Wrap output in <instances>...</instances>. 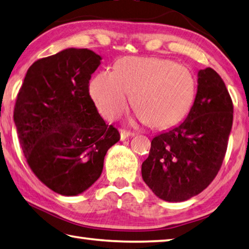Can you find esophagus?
<instances>
[{"instance_id": "obj_1", "label": "esophagus", "mask_w": 249, "mask_h": 249, "mask_svg": "<svg viewBox=\"0 0 249 249\" xmlns=\"http://www.w3.org/2000/svg\"><path fill=\"white\" fill-rule=\"evenodd\" d=\"M119 133H120V140L121 141L127 140V139L132 134L130 131H127V130H124V129H120L119 130Z\"/></svg>"}]
</instances>
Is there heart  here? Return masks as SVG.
I'll return each instance as SVG.
<instances>
[{
  "label": "heart",
  "mask_w": 249,
  "mask_h": 249,
  "mask_svg": "<svg viewBox=\"0 0 249 249\" xmlns=\"http://www.w3.org/2000/svg\"><path fill=\"white\" fill-rule=\"evenodd\" d=\"M89 93L108 120L125 110L132 93L137 119L154 129H165L188 113L196 80L188 67L172 60L125 56L117 61L113 71H102L91 80Z\"/></svg>",
  "instance_id": "b5f03b06"
}]
</instances>
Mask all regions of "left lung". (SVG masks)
I'll list each match as a JSON object with an SVG mask.
<instances>
[{"mask_svg": "<svg viewBox=\"0 0 249 249\" xmlns=\"http://www.w3.org/2000/svg\"><path fill=\"white\" fill-rule=\"evenodd\" d=\"M233 124V103L214 70L198 72L197 94L184 122L160 133L142 163V178L160 199L186 201L214 179Z\"/></svg>", "mask_w": 249, "mask_h": 249, "instance_id": "8db88e82", "label": "left lung"}]
</instances>
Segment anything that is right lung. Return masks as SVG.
Here are the masks:
<instances>
[{"label":"right lung","mask_w":249,"mask_h":249,"mask_svg":"<svg viewBox=\"0 0 249 249\" xmlns=\"http://www.w3.org/2000/svg\"><path fill=\"white\" fill-rule=\"evenodd\" d=\"M102 56L68 48L28 69L14 122L29 167L62 196L84 193L102 175L107 151L119 132L97 111L89 83Z\"/></svg>","instance_id":"add662e5"}]
</instances>
